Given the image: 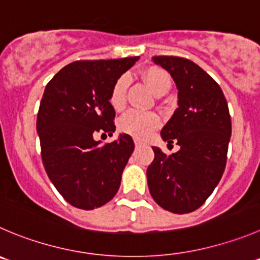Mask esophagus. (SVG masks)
<instances>
[{"instance_id": "esophagus-1", "label": "esophagus", "mask_w": 260, "mask_h": 260, "mask_svg": "<svg viewBox=\"0 0 260 260\" xmlns=\"http://www.w3.org/2000/svg\"><path fill=\"white\" fill-rule=\"evenodd\" d=\"M134 143H135V147H140V145L143 144V142H140L139 139H134Z\"/></svg>"}]
</instances>
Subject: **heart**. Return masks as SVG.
Listing matches in <instances>:
<instances>
[{
    "label": "heart",
    "mask_w": 260,
    "mask_h": 260,
    "mask_svg": "<svg viewBox=\"0 0 260 260\" xmlns=\"http://www.w3.org/2000/svg\"><path fill=\"white\" fill-rule=\"evenodd\" d=\"M143 80L153 94L162 97L171 88V78L169 73L160 68H150L145 70L142 75ZM128 80L126 76H121L113 84L110 94V103L115 110H121L126 102V90H127ZM160 120L153 112H140L132 110L126 112L118 121V127L121 132L137 138H147L152 134L153 130L159 126Z\"/></svg>",
    "instance_id": "b5f03b06"
}]
</instances>
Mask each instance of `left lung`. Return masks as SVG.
Wrapping results in <instances>:
<instances>
[{
  "instance_id": "8db88e82",
  "label": "left lung",
  "mask_w": 260,
  "mask_h": 260,
  "mask_svg": "<svg viewBox=\"0 0 260 260\" xmlns=\"http://www.w3.org/2000/svg\"><path fill=\"white\" fill-rule=\"evenodd\" d=\"M174 79L177 106L160 137L180 149L167 155L152 147L147 170L150 195L172 213H190L204 204L226 167L231 117L218 84L192 61L174 56L152 58Z\"/></svg>"
}]
</instances>
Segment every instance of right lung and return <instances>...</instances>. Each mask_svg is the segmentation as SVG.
Returning <instances> with one entry per match:
<instances>
[{
    "mask_svg": "<svg viewBox=\"0 0 260 260\" xmlns=\"http://www.w3.org/2000/svg\"><path fill=\"white\" fill-rule=\"evenodd\" d=\"M138 60L75 61L44 89L37 117L42 160L54 187L76 208L102 207L120 187L134 142L120 134L115 142L101 145L94 137L115 133L111 90Z\"/></svg>",
    "mask_w": 260,
    "mask_h": 260,
    "instance_id": "add662e5",
    "label": "right lung"
}]
</instances>
